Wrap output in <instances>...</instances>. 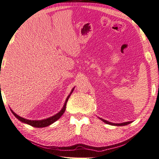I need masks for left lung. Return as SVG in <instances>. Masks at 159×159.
I'll return each mask as SVG.
<instances>
[{
	"instance_id": "1",
	"label": "left lung",
	"mask_w": 159,
	"mask_h": 159,
	"mask_svg": "<svg viewBox=\"0 0 159 159\" xmlns=\"http://www.w3.org/2000/svg\"><path fill=\"white\" fill-rule=\"evenodd\" d=\"M101 120H102L103 121H104L105 123H106L107 124H109V125H117V126H121V125H128L129 124L131 123L132 121H128V122H124V123H121V124H113V123H111V122L109 121H107L106 120H105L103 119H101L100 118Z\"/></svg>"
}]
</instances>
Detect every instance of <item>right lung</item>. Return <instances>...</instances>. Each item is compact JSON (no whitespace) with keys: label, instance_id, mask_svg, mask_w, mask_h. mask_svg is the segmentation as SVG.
I'll return each instance as SVG.
<instances>
[{"label":"right lung","instance_id":"1","mask_svg":"<svg viewBox=\"0 0 159 159\" xmlns=\"http://www.w3.org/2000/svg\"><path fill=\"white\" fill-rule=\"evenodd\" d=\"M73 90H74V89H72L71 93H70V94L72 93ZM70 94L68 96L67 99H66V102H65L64 107H63V108L62 109V110H61L59 113H57V114H56L55 116H52V117H49V118L46 119V120H38H38H26V119H24V118H23V117H20V116H19L18 115L16 114V113H14L13 111H12L11 109V111L12 113H13V114L16 117H17V118L19 120H20L21 121L23 122V123L27 124H29V125H31V126H34V127H35V128H43V127H46V126H48V125H50V124H53V123H54V122H55L56 120H58L60 118V117L62 116L64 112L65 111V109H66V103H67V101H68V99H69V97H70Z\"/></svg>","mask_w":159,"mask_h":159}]
</instances>
